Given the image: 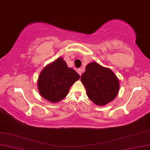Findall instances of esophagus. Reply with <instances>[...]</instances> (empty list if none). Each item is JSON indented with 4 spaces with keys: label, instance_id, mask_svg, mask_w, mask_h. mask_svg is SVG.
Instances as JSON below:
<instances>
[{
    "label": "esophagus",
    "instance_id": "1",
    "mask_svg": "<svg viewBox=\"0 0 150 150\" xmlns=\"http://www.w3.org/2000/svg\"><path fill=\"white\" fill-rule=\"evenodd\" d=\"M77 72H78V74H79L80 76H81V75H82V69H81V68H78V70H77Z\"/></svg>",
    "mask_w": 150,
    "mask_h": 150
}]
</instances>
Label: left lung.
<instances>
[{
	"mask_svg": "<svg viewBox=\"0 0 150 150\" xmlns=\"http://www.w3.org/2000/svg\"><path fill=\"white\" fill-rule=\"evenodd\" d=\"M88 97L98 106H104L116 97L119 90L118 78L109 68L91 62L81 76Z\"/></svg>",
	"mask_w": 150,
	"mask_h": 150,
	"instance_id": "obj_1",
	"label": "left lung"
}]
</instances>
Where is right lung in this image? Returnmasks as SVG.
<instances>
[{
    "instance_id": "add662e5",
    "label": "right lung",
    "mask_w": 150,
    "mask_h": 150,
    "mask_svg": "<svg viewBox=\"0 0 150 150\" xmlns=\"http://www.w3.org/2000/svg\"><path fill=\"white\" fill-rule=\"evenodd\" d=\"M79 78L80 75L68 68L62 57H58L41 72L38 80V91L45 100L57 103L67 96L71 86Z\"/></svg>"
}]
</instances>
